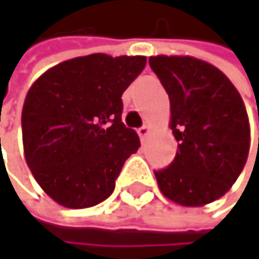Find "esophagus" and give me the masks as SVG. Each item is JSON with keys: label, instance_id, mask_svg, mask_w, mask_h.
I'll return each instance as SVG.
<instances>
[{"label": "esophagus", "instance_id": "obj_1", "mask_svg": "<svg viewBox=\"0 0 259 259\" xmlns=\"http://www.w3.org/2000/svg\"><path fill=\"white\" fill-rule=\"evenodd\" d=\"M137 132H138L140 138H141V140H144L149 134H151V128H149V125H143V127H140V128H138Z\"/></svg>", "mask_w": 259, "mask_h": 259}]
</instances>
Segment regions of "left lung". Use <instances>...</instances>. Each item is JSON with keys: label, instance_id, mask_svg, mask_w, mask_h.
I'll return each mask as SVG.
<instances>
[{"label": "left lung", "instance_id": "obj_1", "mask_svg": "<svg viewBox=\"0 0 259 259\" xmlns=\"http://www.w3.org/2000/svg\"><path fill=\"white\" fill-rule=\"evenodd\" d=\"M149 65L169 96L179 146L172 163L154 171L160 190L185 206L214 202L247 161L250 127L242 98L222 71L199 59L157 56Z\"/></svg>", "mask_w": 259, "mask_h": 259}]
</instances>
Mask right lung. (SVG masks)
<instances>
[{
  "mask_svg": "<svg viewBox=\"0 0 259 259\" xmlns=\"http://www.w3.org/2000/svg\"><path fill=\"white\" fill-rule=\"evenodd\" d=\"M146 66L143 56L92 54L62 62L27 92L24 157L57 203L87 208L105 200L140 138L121 119L122 93Z\"/></svg>",
  "mask_w": 259,
  "mask_h": 259,
  "instance_id": "right-lung-1",
  "label": "right lung"
}]
</instances>
